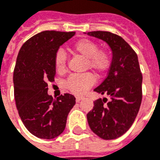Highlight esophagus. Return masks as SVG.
Instances as JSON below:
<instances>
[{
	"label": "esophagus",
	"mask_w": 160,
	"mask_h": 160,
	"mask_svg": "<svg viewBox=\"0 0 160 160\" xmlns=\"http://www.w3.org/2000/svg\"><path fill=\"white\" fill-rule=\"evenodd\" d=\"M84 99V96H76V98H75V101L77 102H80L81 100Z\"/></svg>",
	"instance_id": "1"
}]
</instances>
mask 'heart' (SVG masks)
Returning a JSON list of instances; mask_svg holds the SVG:
<instances>
[{"instance_id":"1","label":"heart","mask_w":160,"mask_h":160,"mask_svg":"<svg viewBox=\"0 0 160 160\" xmlns=\"http://www.w3.org/2000/svg\"><path fill=\"white\" fill-rule=\"evenodd\" d=\"M70 50L75 54L85 58L87 69L96 74H102L109 69L112 58L106 50H98V45L89 39H80L70 46ZM54 66L58 74H63L66 69V55L63 51H58L54 58ZM94 84V79L90 74L69 76L66 81V87L75 95L84 94Z\"/></svg>"}]
</instances>
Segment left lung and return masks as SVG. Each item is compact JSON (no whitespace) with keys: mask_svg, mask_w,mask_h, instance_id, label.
I'll return each instance as SVG.
<instances>
[{"mask_svg":"<svg viewBox=\"0 0 160 160\" xmlns=\"http://www.w3.org/2000/svg\"><path fill=\"white\" fill-rule=\"evenodd\" d=\"M87 35L107 42L112 58L107 78L94 91L107 95L94 102L87 114L89 126L103 139H115L123 135L133 123L142 102V76L138 55L130 45L110 32H89Z\"/></svg>","mask_w":160,"mask_h":160,"instance_id":"left-lung-1","label":"left lung"}]
</instances>
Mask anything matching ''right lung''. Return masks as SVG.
Segmentation results:
<instances>
[{"label": "right lung", "instance_id": "obj_1", "mask_svg": "<svg viewBox=\"0 0 160 160\" xmlns=\"http://www.w3.org/2000/svg\"><path fill=\"white\" fill-rule=\"evenodd\" d=\"M75 32L43 31L23 43L17 58L14 96L18 113L26 128L36 137L52 139L64 132L75 97L64 94L53 100L48 94V83L53 82L54 58L61 45Z\"/></svg>", "mask_w": 160, "mask_h": 160}]
</instances>
